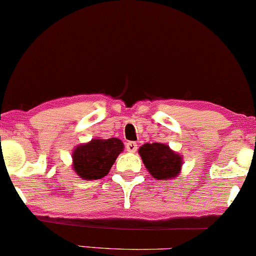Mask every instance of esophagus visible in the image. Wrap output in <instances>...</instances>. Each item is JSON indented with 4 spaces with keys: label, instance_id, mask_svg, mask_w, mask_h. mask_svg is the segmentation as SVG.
Instances as JSON below:
<instances>
[{
    "label": "esophagus",
    "instance_id": "obj_1",
    "mask_svg": "<svg viewBox=\"0 0 256 256\" xmlns=\"http://www.w3.org/2000/svg\"><path fill=\"white\" fill-rule=\"evenodd\" d=\"M137 143L136 142H128L126 143V150L130 152H134L137 150Z\"/></svg>",
    "mask_w": 256,
    "mask_h": 256
}]
</instances>
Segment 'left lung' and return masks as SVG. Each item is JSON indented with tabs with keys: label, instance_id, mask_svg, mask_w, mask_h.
<instances>
[{
	"label": "left lung",
	"instance_id": "8db88e82",
	"mask_svg": "<svg viewBox=\"0 0 256 256\" xmlns=\"http://www.w3.org/2000/svg\"><path fill=\"white\" fill-rule=\"evenodd\" d=\"M140 158L149 173L156 179H172L182 170L183 158L164 143H146L140 148Z\"/></svg>",
	"mask_w": 256,
	"mask_h": 256
}]
</instances>
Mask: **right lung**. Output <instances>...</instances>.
I'll return each instance as SVG.
<instances>
[{"mask_svg": "<svg viewBox=\"0 0 256 256\" xmlns=\"http://www.w3.org/2000/svg\"><path fill=\"white\" fill-rule=\"evenodd\" d=\"M124 144L118 138H94L78 146L72 152L73 170L85 180H96L108 174Z\"/></svg>", "mask_w": 256, "mask_h": 256, "instance_id": "1", "label": "right lung"}]
</instances>
